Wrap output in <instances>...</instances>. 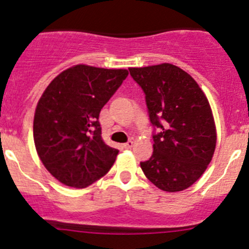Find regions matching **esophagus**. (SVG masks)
<instances>
[{
	"mask_svg": "<svg viewBox=\"0 0 249 249\" xmlns=\"http://www.w3.org/2000/svg\"><path fill=\"white\" fill-rule=\"evenodd\" d=\"M132 145H134V141L132 140H129L126 143H124L125 148H132Z\"/></svg>",
	"mask_w": 249,
	"mask_h": 249,
	"instance_id": "obj_1",
	"label": "esophagus"
}]
</instances>
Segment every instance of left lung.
Segmentation results:
<instances>
[{"label":"left lung","mask_w":249,"mask_h":249,"mask_svg":"<svg viewBox=\"0 0 249 249\" xmlns=\"http://www.w3.org/2000/svg\"><path fill=\"white\" fill-rule=\"evenodd\" d=\"M145 95L153 154L141 162L159 189L176 193L194 184L211 162L217 142L207 97L190 74L171 64L129 69Z\"/></svg>","instance_id":"8db88e82"}]
</instances>
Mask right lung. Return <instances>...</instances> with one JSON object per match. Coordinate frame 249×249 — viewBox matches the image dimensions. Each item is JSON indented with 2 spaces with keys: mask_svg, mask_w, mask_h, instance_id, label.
<instances>
[{
  "mask_svg": "<svg viewBox=\"0 0 249 249\" xmlns=\"http://www.w3.org/2000/svg\"><path fill=\"white\" fill-rule=\"evenodd\" d=\"M126 70L76 65L50 82L37 104L34 140L46 169L62 184L85 188L104 177L119 150L101 137L99 115Z\"/></svg>",
  "mask_w": 249,
  "mask_h": 249,
  "instance_id": "obj_1",
  "label": "right lung"
}]
</instances>
